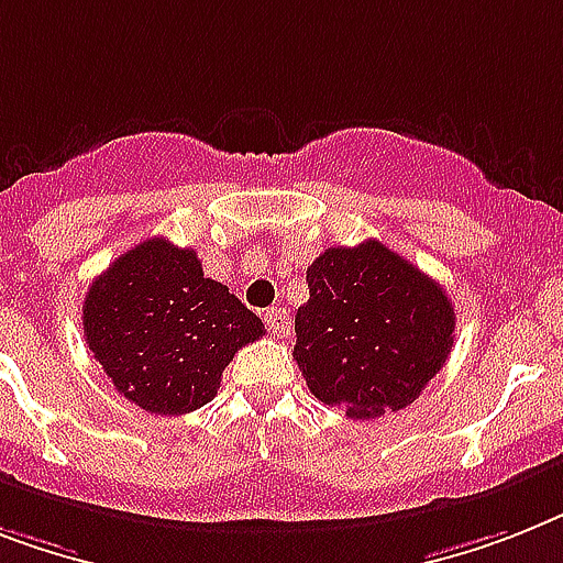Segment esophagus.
Here are the masks:
<instances>
[{"instance_id":"obj_1","label":"esophagus","mask_w":563,"mask_h":563,"mask_svg":"<svg viewBox=\"0 0 563 563\" xmlns=\"http://www.w3.org/2000/svg\"><path fill=\"white\" fill-rule=\"evenodd\" d=\"M264 324L273 336H285L290 331V313L285 308H267L264 310Z\"/></svg>"}]
</instances>
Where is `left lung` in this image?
<instances>
[{"mask_svg":"<svg viewBox=\"0 0 563 563\" xmlns=\"http://www.w3.org/2000/svg\"><path fill=\"white\" fill-rule=\"evenodd\" d=\"M308 287L292 360L324 406L354 420L383 417L411 406L443 368L452 299L385 244L328 247L308 267Z\"/></svg>","mask_w":563,"mask_h":563,"instance_id":"8db88e82","label":"left lung"}]
</instances>
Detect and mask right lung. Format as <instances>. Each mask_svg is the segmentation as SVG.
<instances>
[{
	"label": "right lung",
	"instance_id": "obj_1",
	"mask_svg": "<svg viewBox=\"0 0 563 563\" xmlns=\"http://www.w3.org/2000/svg\"><path fill=\"white\" fill-rule=\"evenodd\" d=\"M82 333L114 388L148 415L207 406L262 319L230 287L203 276L195 250L146 239L88 287Z\"/></svg>",
	"mask_w": 563,
	"mask_h": 563
}]
</instances>
